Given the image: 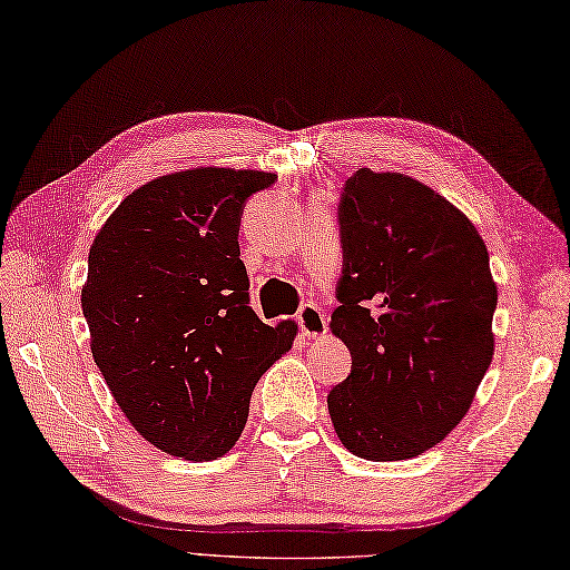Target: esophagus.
<instances>
[{"instance_id": "obj_1", "label": "esophagus", "mask_w": 570, "mask_h": 570, "mask_svg": "<svg viewBox=\"0 0 570 570\" xmlns=\"http://www.w3.org/2000/svg\"><path fill=\"white\" fill-rule=\"evenodd\" d=\"M297 324L302 328V336L309 341H322L326 336V316L324 309L316 304H304L297 314Z\"/></svg>"}]
</instances>
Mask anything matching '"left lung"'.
Instances as JSON below:
<instances>
[{
    "instance_id": "1",
    "label": "left lung",
    "mask_w": 570,
    "mask_h": 570,
    "mask_svg": "<svg viewBox=\"0 0 570 570\" xmlns=\"http://www.w3.org/2000/svg\"><path fill=\"white\" fill-rule=\"evenodd\" d=\"M341 237L328 328L353 370L328 394L333 430L363 460H411L460 425L493 360L489 252L460 207L396 171L345 180Z\"/></svg>"
}]
</instances>
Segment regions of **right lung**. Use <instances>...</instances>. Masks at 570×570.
<instances>
[{
  "instance_id": "right-lung-1",
  "label": "right lung",
  "mask_w": 570,
  "mask_h": 570,
  "mask_svg": "<svg viewBox=\"0 0 570 570\" xmlns=\"http://www.w3.org/2000/svg\"><path fill=\"white\" fill-rule=\"evenodd\" d=\"M275 178L222 166L151 178L89 248L81 309L94 363L125 419L166 454H227L258 377L293 348V318L268 326L248 307L237 242L246 198Z\"/></svg>"
}]
</instances>
